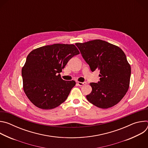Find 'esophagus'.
Masks as SVG:
<instances>
[{
	"label": "esophagus",
	"instance_id": "34e87169",
	"mask_svg": "<svg viewBox=\"0 0 148 148\" xmlns=\"http://www.w3.org/2000/svg\"><path fill=\"white\" fill-rule=\"evenodd\" d=\"M77 84H78V85L79 86H83V85H85V84H86V82H82L77 81Z\"/></svg>",
	"mask_w": 148,
	"mask_h": 148
}]
</instances>
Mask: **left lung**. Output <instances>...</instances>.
Wrapping results in <instances>:
<instances>
[{
	"instance_id": "1",
	"label": "left lung",
	"mask_w": 148,
	"mask_h": 148,
	"mask_svg": "<svg viewBox=\"0 0 148 148\" xmlns=\"http://www.w3.org/2000/svg\"><path fill=\"white\" fill-rule=\"evenodd\" d=\"M75 45L91 70H99V81L90 84L92 91L87 100L102 109L114 106L130 87L131 69L125 54L118 46L99 39Z\"/></svg>"
}]
</instances>
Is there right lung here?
<instances>
[{
	"mask_svg": "<svg viewBox=\"0 0 148 148\" xmlns=\"http://www.w3.org/2000/svg\"><path fill=\"white\" fill-rule=\"evenodd\" d=\"M78 54L75 45L58 43L34 49L28 54L22 70L23 87L36 107L51 110L66 100L76 83L63 80L59 73Z\"/></svg>",
	"mask_w": 148,
	"mask_h": 148,
	"instance_id": "obj_1",
	"label": "right lung"
}]
</instances>
